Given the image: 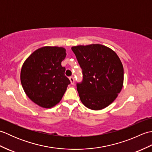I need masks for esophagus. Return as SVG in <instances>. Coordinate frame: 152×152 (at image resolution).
Listing matches in <instances>:
<instances>
[{
    "mask_svg": "<svg viewBox=\"0 0 152 152\" xmlns=\"http://www.w3.org/2000/svg\"><path fill=\"white\" fill-rule=\"evenodd\" d=\"M69 79H70V81L71 82V84L74 85V77L73 76H70V78H69Z\"/></svg>",
    "mask_w": 152,
    "mask_h": 152,
    "instance_id": "34e87169",
    "label": "esophagus"
}]
</instances>
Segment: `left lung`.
<instances>
[{"mask_svg":"<svg viewBox=\"0 0 152 152\" xmlns=\"http://www.w3.org/2000/svg\"><path fill=\"white\" fill-rule=\"evenodd\" d=\"M71 49L82 70V82L76 84L82 102L94 110L107 107L117 97L124 83V67L118 55L101 44Z\"/></svg>","mask_w":152,"mask_h":152,"instance_id":"left-lung-1","label":"left lung"}]
</instances>
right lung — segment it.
I'll return each instance as SVG.
<instances>
[{"label": "right lung", "instance_id": "add662e5", "mask_svg": "<svg viewBox=\"0 0 152 152\" xmlns=\"http://www.w3.org/2000/svg\"><path fill=\"white\" fill-rule=\"evenodd\" d=\"M62 47L45 46L34 51L23 64L21 82L35 104L50 108L59 103L70 83L61 62L66 57Z\"/></svg>", "mask_w": 152, "mask_h": 152}]
</instances>
